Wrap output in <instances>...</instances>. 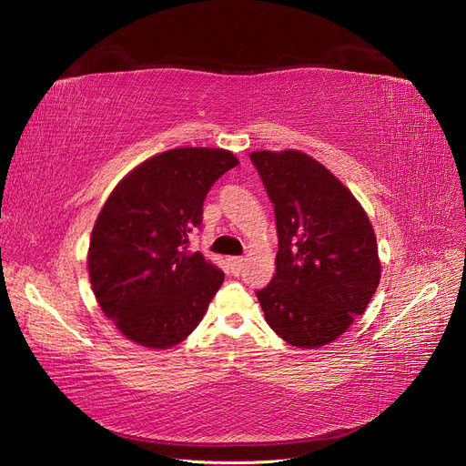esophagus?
<instances>
[{
	"instance_id": "obj_1",
	"label": "esophagus",
	"mask_w": 466,
	"mask_h": 466,
	"mask_svg": "<svg viewBox=\"0 0 466 466\" xmlns=\"http://www.w3.org/2000/svg\"><path fill=\"white\" fill-rule=\"evenodd\" d=\"M243 260L241 257H230L228 258V266H230V272L234 274V276H239L241 274V270H243Z\"/></svg>"
}]
</instances>
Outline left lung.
<instances>
[{
  "mask_svg": "<svg viewBox=\"0 0 466 466\" xmlns=\"http://www.w3.org/2000/svg\"><path fill=\"white\" fill-rule=\"evenodd\" d=\"M276 211V274L257 299L287 344L311 350L344 334L380 285L374 228L355 196L300 151L249 155Z\"/></svg>",
  "mask_w": 466,
  "mask_h": 466,
  "instance_id": "left-lung-1",
  "label": "left lung"
}]
</instances>
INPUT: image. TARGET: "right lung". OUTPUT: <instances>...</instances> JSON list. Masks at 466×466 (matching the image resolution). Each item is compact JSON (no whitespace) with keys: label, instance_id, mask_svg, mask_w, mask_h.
<instances>
[{"label":"right lung","instance_id":"add662e5","mask_svg":"<svg viewBox=\"0 0 466 466\" xmlns=\"http://www.w3.org/2000/svg\"><path fill=\"white\" fill-rule=\"evenodd\" d=\"M238 164L223 149L166 151L130 171L97 215L88 248L92 290L107 319L136 344L177 346L223 285V270L187 248L209 188Z\"/></svg>","mask_w":466,"mask_h":466}]
</instances>
